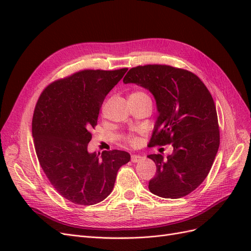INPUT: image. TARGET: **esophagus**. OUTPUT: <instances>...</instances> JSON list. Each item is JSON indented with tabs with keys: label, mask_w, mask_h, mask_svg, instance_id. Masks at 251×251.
<instances>
[{
	"label": "esophagus",
	"mask_w": 251,
	"mask_h": 251,
	"mask_svg": "<svg viewBox=\"0 0 251 251\" xmlns=\"http://www.w3.org/2000/svg\"><path fill=\"white\" fill-rule=\"evenodd\" d=\"M142 156H140V155H132V157H131V160H132V162H134V163H136V162H139V161H141L142 160Z\"/></svg>",
	"instance_id": "1"
}]
</instances>
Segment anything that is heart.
Masks as SVG:
<instances>
[{"label":"heart","instance_id":"obj_1","mask_svg":"<svg viewBox=\"0 0 251 251\" xmlns=\"http://www.w3.org/2000/svg\"><path fill=\"white\" fill-rule=\"evenodd\" d=\"M130 97H135V98H141V97H149L146 93L142 92V91H135V92H133ZM126 141L127 143H130L131 146H137V143L139 141L138 137L134 134H128L126 137Z\"/></svg>","mask_w":251,"mask_h":251}]
</instances>
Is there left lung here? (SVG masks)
<instances>
[{
    "label": "left lung",
    "instance_id": "obj_1",
    "mask_svg": "<svg viewBox=\"0 0 251 251\" xmlns=\"http://www.w3.org/2000/svg\"><path fill=\"white\" fill-rule=\"evenodd\" d=\"M125 83H136L154 95L159 116L150 146L172 144L173 154L148 157L157 166L149 182L151 193L179 199L207 177L220 146L215 101L203 81L191 71L168 65L137 66L128 70Z\"/></svg>",
    "mask_w": 251,
    "mask_h": 251
}]
</instances>
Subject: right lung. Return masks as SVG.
<instances>
[{
  "label": "right lung",
  "instance_id": "obj_1",
  "mask_svg": "<svg viewBox=\"0 0 251 251\" xmlns=\"http://www.w3.org/2000/svg\"><path fill=\"white\" fill-rule=\"evenodd\" d=\"M127 68L81 70L51 82L36 102L32 118L34 149L51 185L77 205H94L111 194L117 172L130 161L127 151L90 154L104 97L124 77Z\"/></svg>",
  "mask_w": 251,
  "mask_h": 251
}]
</instances>
